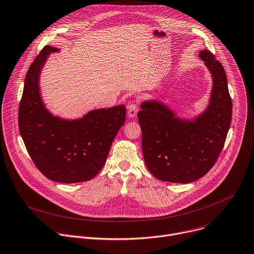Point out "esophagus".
I'll return each instance as SVG.
<instances>
[{
    "mask_svg": "<svg viewBox=\"0 0 254 254\" xmlns=\"http://www.w3.org/2000/svg\"><path fill=\"white\" fill-rule=\"evenodd\" d=\"M137 112H138V108H137L136 105L131 104V105H128V106H127V116H128L129 118H131V119L134 118V117L136 116Z\"/></svg>",
    "mask_w": 254,
    "mask_h": 254,
    "instance_id": "obj_1",
    "label": "esophagus"
}]
</instances>
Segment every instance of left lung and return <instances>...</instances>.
Listing matches in <instances>:
<instances>
[{
	"label": "left lung",
	"mask_w": 254,
	"mask_h": 254,
	"mask_svg": "<svg viewBox=\"0 0 254 254\" xmlns=\"http://www.w3.org/2000/svg\"><path fill=\"white\" fill-rule=\"evenodd\" d=\"M199 58L212 77L204 112L189 120L157 100L140 104L137 117L143 158L159 181L189 184L199 180L214 165L226 139L232 117L226 73L209 51H200Z\"/></svg>",
	"instance_id": "obj_1"
}]
</instances>
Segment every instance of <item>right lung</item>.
<instances>
[{"label":"right lung","mask_w":254,"mask_h":254,"mask_svg":"<svg viewBox=\"0 0 254 254\" xmlns=\"http://www.w3.org/2000/svg\"><path fill=\"white\" fill-rule=\"evenodd\" d=\"M46 46L31 64L19 107V127L27 150L38 170L49 180L74 184L94 179L106 163L112 143L126 122V107L93 110L66 120L45 106L40 75L51 54Z\"/></svg>","instance_id":"obj_1"}]
</instances>
